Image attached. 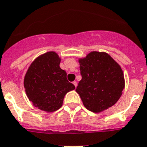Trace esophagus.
Segmentation results:
<instances>
[{
  "instance_id": "esophagus-1",
  "label": "esophagus",
  "mask_w": 147,
  "mask_h": 147,
  "mask_svg": "<svg viewBox=\"0 0 147 147\" xmlns=\"http://www.w3.org/2000/svg\"><path fill=\"white\" fill-rule=\"evenodd\" d=\"M72 84H73L74 85H75V87H77V85H78V84H77V82H76V81H73V82H72Z\"/></svg>"
}]
</instances>
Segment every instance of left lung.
<instances>
[{
  "mask_svg": "<svg viewBox=\"0 0 147 147\" xmlns=\"http://www.w3.org/2000/svg\"><path fill=\"white\" fill-rule=\"evenodd\" d=\"M78 62L82 79L76 92L85 108L98 113L113 106L125 87L120 66L108 54L98 51H92Z\"/></svg>",
  "mask_w": 147,
  "mask_h": 147,
  "instance_id": "left-lung-1",
  "label": "left lung"
}]
</instances>
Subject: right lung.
<instances>
[{"label": "right lung", "instance_id": "right-lung-1", "mask_svg": "<svg viewBox=\"0 0 147 147\" xmlns=\"http://www.w3.org/2000/svg\"><path fill=\"white\" fill-rule=\"evenodd\" d=\"M60 63L55 51L45 53L34 60L24 76L27 96L36 108L44 111L53 112L61 108L65 95L76 89L68 81Z\"/></svg>", "mask_w": 147, "mask_h": 147}]
</instances>
